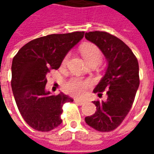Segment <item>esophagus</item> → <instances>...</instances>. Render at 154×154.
<instances>
[{"mask_svg": "<svg viewBox=\"0 0 154 154\" xmlns=\"http://www.w3.org/2000/svg\"><path fill=\"white\" fill-rule=\"evenodd\" d=\"M74 101H75V103H77V105H83V104L85 103V100H79V99H75Z\"/></svg>", "mask_w": 154, "mask_h": 154, "instance_id": "34e87169", "label": "esophagus"}]
</instances>
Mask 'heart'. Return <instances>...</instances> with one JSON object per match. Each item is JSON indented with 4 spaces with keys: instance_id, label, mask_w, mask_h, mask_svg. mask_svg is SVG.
<instances>
[{
    "instance_id": "heart-1",
    "label": "heart",
    "mask_w": 154,
    "mask_h": 154,
    "mask_svg": "<svg viewBox=\"0 0 154 154\" xmlns=\"http://www.w3.org/2000/svg\"><path fill=\"white\" fill-rule=\"evenodd\" d=\"M82 56L88 64H99L102 59V53L99 48L93 44H85L81 48ZM69 55L65 56L63 61V64L67 62ZM90 87L89 81L82 80L80 78L72 77L64 83V89L67 93L74 97H82L83 96L88 87Z\"/></svg>"
}]
</instances>
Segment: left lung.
<instances>
[{
  "label": "left lung",
  "mask_w": 154,
  "mask_h": 154,
  "mask_svg": "<svg viewBox=\"0 0 154 154\" xmlns=\"http://www.w3.org/2000/svg\"><path fill=\"white\" fill-rule=\"evenodd\" d=\"M103 53L107 60L106 73L94 89L98 97L106 91V100H95L94 115L85 121L100 132H109L122 123L132 107L139 86V63L132 50L122 40L107 32L93 31L85 34Z\"/></svg>",
  "instance_id": "8db88e82"
}]
</instances>
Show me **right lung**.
I'll use <instances>...</instances> for the list:
<instances>
[{"mask_svg":"<svg viewBox=\"0 0 154 154\" xmlns=\"http://www.w3.org/2000/svg\"><path fill=\"white\" fill-rule=\"evenodd\" d=\"M85 32L54 34L31 40L18 51L11 66V87L23 119L33 129L48 132L62 123L63 106L73 100L45 90L47 74L60 67L65 56Z\"/></svg>","mask_w":154,"mask_h":154,"instance_id":"1","label":"right lung"}]
</instances>
